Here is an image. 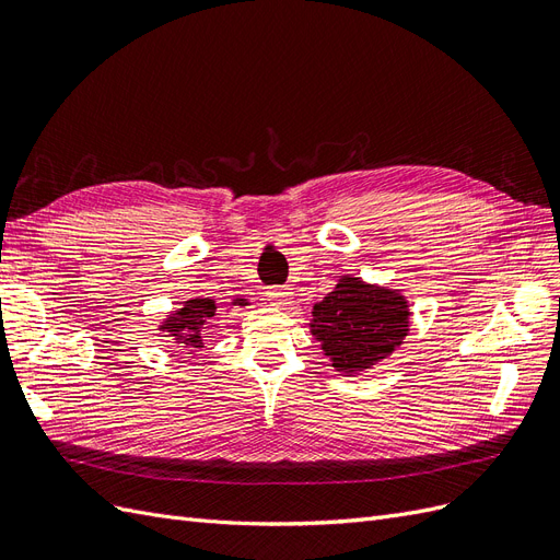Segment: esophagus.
I'll return each instance as SVG.
<instances>
[{
    "mask_svg": "<svg viewBox=\"0 0 560 560\" xmlns=\"http://www.w3.org/2000/svg\"><path fill=\"white\" fill-rule=\"evenodd\" d=\"M267 298L275 306H288L293 300V293H291V288H285V285H272L267 291Z\"/></svg>",
    "mask_w": 560,
    "mask_h": 560,
    "instance_id": "34e87169",
    "label": "esophagus"
}]
</instances>
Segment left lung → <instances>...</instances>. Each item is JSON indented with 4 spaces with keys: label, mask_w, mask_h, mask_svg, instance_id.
<instances>
[{
    "label": "left lung",
    "mask_w": 560,
    "mask_h": 560,
    "mask_svg": "<svg viewBox=\"0 0 560 560\" xmlns=\"http://www.w3.org/2000/svg\"><path fill=\"white\" fill-rule=\"evenodd\" d=\"M312 335L337 372L353 374L393 353L407 335V302L388 288L339 279L335 291L314 304Z\"/></svg>",
    "instance_id": "1"
}]
</instances>
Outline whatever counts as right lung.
<instances>
[{
  "mask_svg": "<svg viewBox=\"0 0 560 560\" xmlns=\"http://www.w3.org/2000/svg\"><path fill=\"white\" fill-rule=\"evenodd\" d=\"M234 304H246L244 300H237ZM215 314V302L209 298H197L188 300L184 304V310H178L172 314L165 323H162V330H165L174 345L186 347L190 351H200L202 349V326L207 318Z\"/></svg>",
  "mask_w": 560,
  "mask_h": 560,
  "instance_id": "right-lung-1",
  "label": "right lung"
}]
</instances>
